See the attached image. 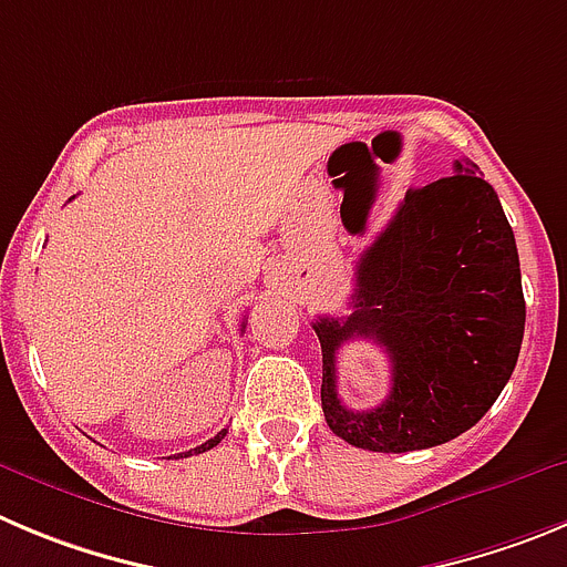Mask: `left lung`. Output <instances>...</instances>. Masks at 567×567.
Segmentation results:
<instances>
[{
	"mask_svg": "<svg viewBox=\"0 0 567 567\" xmlns=\"http://www.w3.org/2000/svg\"><path fill=\"white\" fill-rule=\"evenodd\" d=\"M473 162L409 189L361 254L347 319L319 316L321 409L336 436L409 453L470 431L515 372L526 301L515 231ZM372 337L392 361L383 404L352 412L337 396V349Z\"/></svg>",
	"mask_w": 567,
	"mask_h": 567,
	"instance_id": "8db88e82",
	"label": "left lung"
}]
</instances>
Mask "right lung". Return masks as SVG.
I'll return each mask as SVG.
<instances>
[{
    "label": "right lung",
    "instance_id": "right-lung-1",
    "mask_svg": "<svg viewBox=\"0 0 567 567\" xmlns=\"http://www.w3.org/2000/svg\"><path fill=\"white\" fill-rule=\"evenodd\" d=\"M226 433H229V427H224V431H220L218 436L206 439L204 444H198V447H193V451H187V453H178V456H171V458H187V456H198V453H206V451H212V447H215V444H220V439H224Z\"/></svg>",
    "mask_w": 567,
    "mask_h": 567
}]
</instances>
